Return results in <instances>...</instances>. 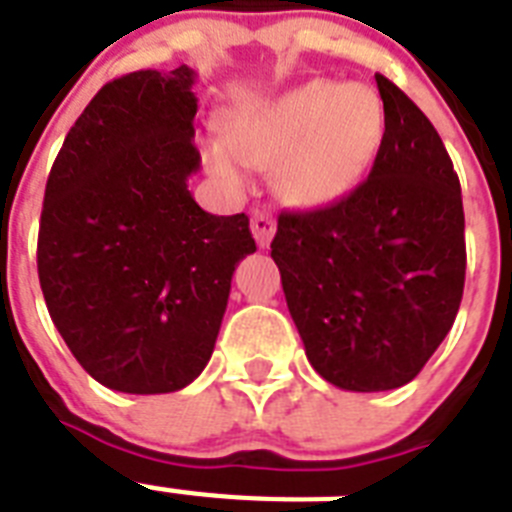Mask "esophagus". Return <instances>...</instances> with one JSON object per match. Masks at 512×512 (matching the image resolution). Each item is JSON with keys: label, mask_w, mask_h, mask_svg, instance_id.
I'll return each mask as SVG.
<instances>
[{"label": "esophagus", "mask_w": 512, "mask_h": 512, "mask_svg": "<svg viewBox=\"0 0 512 512\" xmlns=\"http://www.w3.org/2000/svg\"><path fill=\"white\" fill-rule=\"evenodd\" d=\"M274 230H277V225H274V217L269 214V211H259V209L253 211L251 232H253V238H256V243H259V248H266L269 243H272Z\"/></svg>", "instance_id": "34e87169"}]
</instances>
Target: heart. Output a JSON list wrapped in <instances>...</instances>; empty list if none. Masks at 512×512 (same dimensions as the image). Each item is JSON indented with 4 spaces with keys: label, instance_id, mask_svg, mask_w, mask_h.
Wrapping results in <instances>:
<instances>
[{
    "label": "heart",
    "instance_id": "obj_1",
    "mask_svg": "<svg viewBox=\"0 0 512 512\" xmlns=\"http://www.w3.org/2000/svg\"><path fill=\"white\" fill-rule=\"evenodd\" d=\"M232 143H206L214 175L246 180V164L277 167L287 206L324 209L350 196L377 162L387 133L382 96L363 83L308 80L280 96L243 104L230 120Z\"/></svg>",
    "mask_w": 512,
    "mask_h": 512
}]
</instances>
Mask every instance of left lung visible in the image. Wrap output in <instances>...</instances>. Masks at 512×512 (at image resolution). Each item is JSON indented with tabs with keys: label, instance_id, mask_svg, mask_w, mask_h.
<instances>
[{
	"label": "left lung",
	"instance_id": "1",
	"mask_svg": "<svg viewBox=\"0 0 512 512\" xmlns=\"http://www.w3.org/2000/svg\"><path fill=\"white\" fill-rule=\"evenodd\" d=\"M369 177L327 209L282 211L272 240L306 356L329 384L384 392L411 382L458 316L466 219L445 143L392 80Z\"/></svg>",
	"mask_w": 512,
	"mask_h": 512
}]
</instances>
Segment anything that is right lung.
<instances>
[{"mask_svg": "<svg viewBox=\"0 0 512 512\" xmlns=\"http://www.w3.org/2000/svg\"><path fill=\"white\" fill-rule=\"evenodd\" d=\"M196 73L114 78L67 133L46 180L38 282L54 327L99 384L188 387L209 363L232 272L256 251L246 214L193 201Z\"/></svg>", "mask_w": 512, "mask_h": 512, "instance_id": "1", "label": "right lung"}]
</instances>
